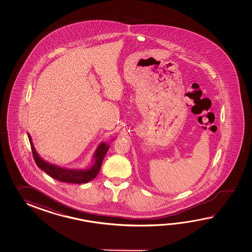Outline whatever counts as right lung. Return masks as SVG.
<instances>
[{
	"mask_svg": "<svg viewBox=\"0 0 252 252\" xmlns=\"http://www.w3.org/2000/svg\"><path fill=\"white\" fill-rule=\"evenodd\" d=\"M28 138L32 146L33 158L37 166L41 170L46 172L50 177L55 178L56 180H59L61 182L71 183V184H84L95 178L97 174L100 171L102 160L110 147V145L108 143L101 142L94 153L93 164L90 167L86 169H72V168H65L62 166H57L55 164L49 163L48 161L44 160L35 150L32 136L29 133H28Z\"/></svg>",
	"mask_w": 252,
	"mask_h": 252,
	"instance_id": "add662e5",
	"label": "right lung"
}]
</instances>
